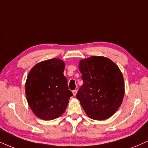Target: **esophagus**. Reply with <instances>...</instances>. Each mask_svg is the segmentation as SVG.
<instances>
[{"mask_svg":"<svg viewBox=\"0 0 148 148\" xmlns=\"http://www.w3.org/2000/svg\"><path fill=\"white\" fill-rule=\"evenodd\" d=\"M72 93H73V95L76 96V93H77V90H72Z\"/></svg>","mask_w":148,"mask_h":148,"instance_id":"obj_1","label":"esophagus"}]
</instances>
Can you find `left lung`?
I'll list each match as a JSON object with an SVG mask.
<instances>
[{"instance_id":"1","label":"left lung","mask_w":148,"mask_h":148,"mask_svg":"<svg viewBox=\"0 0 148 148\" xmlns=\"http://www.w3.org/2000/svg\"><path fill=\"white\" fill-rule=\"evenodd\" d=\"M84 84L76 94L88 117L103 120L112 116L120 106L125 95L122 72L106 57L92 56L80 61Z\"/></svg>"}]
</instances>
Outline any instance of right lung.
I'll list each match as a JSON object with an SVG mask.
<instances>
[{
    "mask_svg": "<svg viewBox=\"0 0 148 148\" xmlns=\"http://www.w3.org/2000/svg\"><path fill=\"white\" fill-rule=\"evenodd\" d=\"M64 63L53 58L39 62L30 71L25 83L28 105L39 118L51 120L65 111L72 92L64 76Z\"/></svg>",
    "mask_w": 148,
    "mask_h": 148,
    "instance_id": "add662e5",
    "label": "right lung"
}]
</instances>
